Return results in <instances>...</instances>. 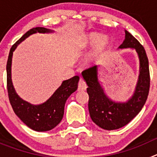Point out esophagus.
Listing matches in <instances>:
<instances>
[{
	"instance_id": "obj_1",
	"label": "esophagus",
	"mask_w": 157,
	"mask_h": 157,
	"mask_svg": "<svg viewBox=\"0 0 157 157\" xmlns=\"http://www.w3.org/2000/svg\"><path fill=\"white\" fill-rule=\"evenodd\" d=\"M87 88V85L84 79L80 78L79 82H78V90L82 91V90H86Z\"/></svg>"
}]
</instances>
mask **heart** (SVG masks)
Segmentation results:
<instances>
[{
	"label": "heart",
	"mask_w": 157,
	"mask_h": 157,
	"mask_svg": "<svg viewBox=\"0 0 157 157\" xmlns=\"http://www.w3.org/2000/svg\"><path fill=\"white\" fill-rule=\"evenodd\" d=\"M95 49L86 57L85 62L87 64H93L99 62L104 52L109 46V40L107 37H102L97 33H91L86 37L85 41V47H94Z\"/></svg>",
	"instance_id": "obj_1"
}]
</instances>
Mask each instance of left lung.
I'll return each instance as SVG.
<instances>
[{"instance_id":"1","label":"left lung","mask_w":157,"mask_h":157,"mask_svg":"<svg viewBox=\"0 0 157 157\" xmlns=\"http://www.w3.org/2000/svg\"><path fill=\"white\" fill-rule=\"evenodd\" d=\"M125 40L120 48H134L139 57L140 74L132 98L126 103H116L104 93L98 79V66H92L82 72L89 94V112L93 122L105 130L121 128L130 123L145 104L149 92L150 75L149 59L145 48L135 37L125 30Z\"/></svg>"}]
</instances>
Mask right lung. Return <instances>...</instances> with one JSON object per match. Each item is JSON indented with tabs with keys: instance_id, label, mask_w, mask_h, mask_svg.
I'll use <instances>...</instances> for the list:
<instances>
[{
	"instance_id": "obj_1",
	"label": "right lung",
	"mask_w": 157,
	"mask_h": 157,
	"mask_svg": "<svg viewBox=\"0 0 157 157\" xmlns=\"http://www.w3.org/2000/svg\"><path fill=\"white\" fill-rule=\"evenodd\" d=\"M37 32L48 33L52 32V30L44 27L30 29L11 48L6 66L7 89L9 101L16 116L32 130L36 131H47L56 127L63 119L66 101L71 94L77 90L79 77L76 75L70 79L63 81L52 97L41 105H33L19 98L14 90L11 77L12 54L19 43L30 34Z\"/></svg>"
}]
</instances>
